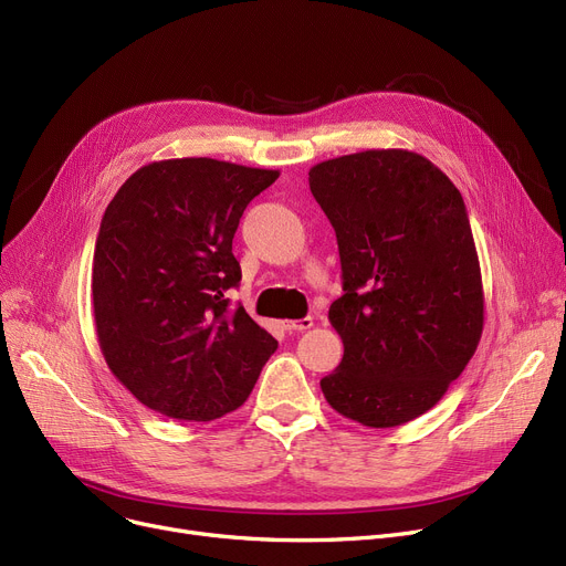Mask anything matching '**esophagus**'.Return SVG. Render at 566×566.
Segmentation results:
<instances>
[{"instance_id":"1","label":"esophagus","mask_w":566,"mask_h":566,"mask_svg":"<svg viewBox=\"0 0 566 566\" xmlns=\"http://www.w3.org/2000/svg\"><path fill=\"white\" fill-rule=\"evenodd\" d=\"M284 331L286 333H303V331H310L314 325V318L312 316H305V318H295V321H284Z\"/></svg>"}]
</instances>
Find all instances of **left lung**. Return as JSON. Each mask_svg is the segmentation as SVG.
I'll return each instance as SVG.
<instances>
[{"label":"left lung","mask_w":566,"mask_h":566,"mask_svg":"<svg viewBox=\"0 0 566 566\" xmlns=\"http://www.w3.org/2000/svg\"><path fill=\"white\" fill-rule=\"evenodd\" d=\"M310 190L337 233L344 289L328 312L344 358L321 390L348 420L406 424L442 399L482 337V273L463 197L403 148L318 163Z\"/></svg>","instance_id":"1"}]
</instances>
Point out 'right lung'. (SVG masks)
<instances>
[{"label":"right lung","instance_id":"obj_1","mask_svg":"<svg viewBox=\"0 0 566 566\" xmlns=\"http://www.w3.org/2000/svg\"><path fill=\"white\" fill-rule=\"evenodd\" d=\"M280 171L213 158L144 165L118 188L94 250V318L105 363L130 395L174 420L243 406L277 342L227 291L248 203Z\"/></svg>","mask_w":566,"mask_h":566}]
</instances>
